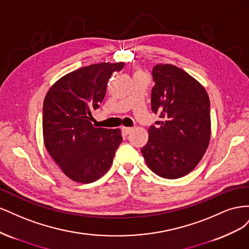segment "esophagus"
<instances>
[{"label":"esophagus","instance_id":"1","mask_svg":"<svg viewBox=\"0 0 249 249\" xmlns=\"http://www.w3.org/2000/svg\"><path fill=\"white\" fill-rule=\"evenodd\" d=\"M132 127H127V126H123L122 127V132L124 135H129L132 132Z\"/></svg>","mask_w":249,"mask_h":249}]
</instances>
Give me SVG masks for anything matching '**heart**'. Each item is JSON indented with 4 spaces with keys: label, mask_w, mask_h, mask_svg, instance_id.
Listing matches in <instances>:
<instances>
[{
    "label": "heart",
    "mask_w": 249,
    "mask_h": 249,
    "mask_svg": "<svg viewBox=\"0 0 249 249\" xmlns=\"http://www.w3.org/2000/svg\"><path fill=\"white\" fill-rule=\"evenodd\" d=\"M137 73H143V71H137L136 72H135V74H137Z\"/></svg>",
    "instance_id": "heart-1"
}]
</instances>
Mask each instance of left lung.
Returning a JSON list of instances; mask_svg holds the SVG:
<instances>
[{
	"label": "left lung",
	"mask_w": 249,
	"mask_h": 249,
	"mask_svg": "<svg viewBox=\"0 0 249 249\" xmlns=\"http://www.w3.org/2000/svg\"><path fill=\"white\" fill-rule=\"evenodd\" d=\"M153 78L152 110L161 120L148 129L141 153L156 175L175 179L196 167L209 146L210 100L205 87L176 65L157 64Z\"/></svg>",
	"instance_id": "obj_1"
}]
</instances>
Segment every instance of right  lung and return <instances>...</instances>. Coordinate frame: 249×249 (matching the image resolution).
Here are the masks:
<instances>
[{
  "instance_id": "obj_1",
  "label": "right lung",
  "mask_w": 249,
  "mask_h": 249,
  "mask_svg": "<svg viewBox=\"0 0 249 249\" xmlns=\"http://www.w3.org/2000/svg\"><path fill=\"white\" fill-rule=\"evenodd\" d=\"M124 62L91 64L65 74L44 97L42 133L44 146L64 175L88 184L111 167L123 141L119 129L95 127L92 112L103 102L108 81Z\"/></svg>"
}]
</instances>
